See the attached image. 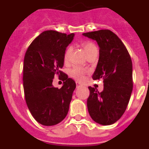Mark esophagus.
I'll return each instance as SVG.
<instances>
[{
	"label": "esophagus",
	"mask_w": 149,
	"mask_h": 149,
	"mask_svg": "<svg viewBox=\"0 0 149 149\" xmlns=\"http://www.w3.org/2000/svg\"><path fill=\"white\" fill-rule=\"evenodd\" d=\"M76 86H77V87H81V86H82V84H81V83L76 82Z\"/></svg>",
	"instance_id": "34e87169"
}]
</instances>
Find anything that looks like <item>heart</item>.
I'll return each instance as SVG.
<instances>
[{
  "mask_svg": "<svg viewBox=\"0 0 149 149\" xmlns=\"http://www.w3.org/2000/svg\"><path fill=\"white\" fill-rule=\"evenodd\" d=\"M81 46L84 48V52L86 54V56L91 54L92 52L95 51H98V48L97 46L94 44L93 42H90V41H85L81 43ZM71 52H72V48L68 47L67 49L65 50V53H64V62L65 63H68V60H69V56H70ZM86 73V71L84 70V68H80V67H73L72 69L69 71V74L73 78L79 81H83L84 79V75Z\"/></svg>",
  "mask_w": 149,
  "mask_h": 149,
  "instance_id": "heart-1",
  "label": "heart"
}]
</instances>
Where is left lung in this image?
<instances>
[{"instance_id": "left-lung-1", "label": "left lung", "mask_w": 149, "mask_h": 149, "mask_svg": "<svg viewBox=\"0 0 149 149\" xmlns=\"http://www.w3.org/2000/svg\"><path fill=\"white\" fill-rule=\"evenodd\" d=\"M99 46V60L93 80L101 79L104 89L99 93L89 86L87 108L91 118L103 125H110L125 111L133 89L132 61L122 40L110 30L83 33Z\"/></svg>"}]
</instances>
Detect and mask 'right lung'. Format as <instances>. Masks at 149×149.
I'll list each match as a JSON object with an SVG mask.
<instances>
[{
	"label": "right lung",
	"mask_w": 149,
	"mask_h": 149,
	"mask_svg": "<svg viewBox=\"0 0 149 149\" xmlns=\"http://www.w3.org/2000/svg\"><path fill=\"white\" fill-rule=\"evenodd\" d=\"M74 36L46 30L33 41L26 51L23 66L25 101L33 117L43 125H55L68 113L76 84L60 69L66 47ZM56 75L64 81L60 89L52 84Z\"/></svg>",
	"instance_id": "right-lung-1"
}]
</instances>
